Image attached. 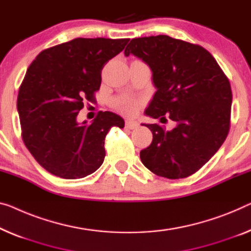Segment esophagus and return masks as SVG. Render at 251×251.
<instances>
[{
	"label": "esophagus",
	"instance_id": "obj_1",
	"mask_svg": "<svg viewBox=\"0 0 251 251\" xmlns=\"http://www.w3.org/2000/svg\"><path fill=\"white\" fill-rule=\"evenodd\" d=\"M125 126H126V128H128V129H134V128H136L138 124H137V122H135V121H130V119H127V121L125 122Z\"/></svg>",
	"mask_w": 251,
	"mask_h": 251
}]
</instances>
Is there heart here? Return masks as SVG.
<instances>
[{
    "label": "heart",
    "mask_w": 251,
    "mask_h": 251,
    "mask_svg": "<svg viewBox=\"0 0 251 251\" xmlns=\"http://www.w3.org/2000/svg\"><path fill=\"white\" fill-rule=\"evenodd\" d=\"M137 106H138V102L132 99H124L122 100V101H119L117 104L118 109L126 115L133 114L134 111L136 110Z\"/></svg>",
    "instance_id": "b5f03b06"
}]
</instances>
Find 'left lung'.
<instances>
[{
  "label": "left lung",
  "instance_id": "8db88e82",
  "mask_svg": "<svg viewBox=\"0 0 251 251\" xmlns=\"http://www.w3.org/2000/svg\"><path fill=\"white\" fill-rule=\"evenodd\" d=\"M129 54L152 71L156 91L145 115L161 123L167 116L176 123L171 130L143 124L153 140L140 152L142 163L168 179L192 176L215 154L229 133V80L205 48L166 35L132 39L125 50V56Z\"/></svg>",
  "mask_w": 251,
  "mask_h": 251
}]
</instances>
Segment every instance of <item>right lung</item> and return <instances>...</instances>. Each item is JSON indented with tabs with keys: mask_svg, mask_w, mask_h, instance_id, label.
<instances>
[{
	"mask_svg": "<svg viewBox=\"0 0 251 251\" xmlns=\"http://www.w3.org/2000/svg\"><path fill=\"white\" fill-rule=\"evenodd\" d=\"M128 39L75 38L47 48L28 67L17 108L25 145L51 175L80 179L95 173L106 155L104 138L124 119L99 111L91 124H78L84 101H95L106 63L124 50Z\"/></svg>",
	"mask_w": 251,
	"mask_h": 251,
	"instance_id": "add662e5",
	"label": "right lung"
}]
</instances>
